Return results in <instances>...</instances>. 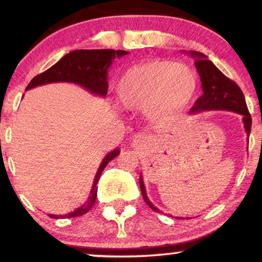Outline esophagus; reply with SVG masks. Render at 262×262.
<instances>
[{"label": "esophagus", "mask_w": 262, "mask_h": 262, "mask_svg": "<svg viewBox=\"0 0 262 262\" xmlns=\"http://www.w3.org/2000/svg\"><path fill=\"white\" fill-rule=\"evenodd\" d=\"M133 141L135 145H143V144H145L146 141H148V137L144 133H138L134 135Z\"/></svg>", "instance_id": "34e87169"}]
</instances>
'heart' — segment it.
I'll return each mask as SVG.
<instances>
[{
  "label": "heart",
  "instance_id": "heart-1",
  "mask_svg": "<svg viewBox=\"0 0 262 262\" xmlns=\"http://www.w3.org/2000/svg\"><path fill=\"white\" fill-rule=\"evenodd\" d=\"M197 87V75L189 66L171 60H150L129 68L117 91L127 110H146L151 121L166 122L191 104Z\"/></svg>",
  "mask_w": 262,
  "mask_h": 262
}]
</instances>
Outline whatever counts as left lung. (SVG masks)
Instances as JSON below:
<instances>
[{"instance_id":"obj_1","label":"left lung","mask_w":262,"mask_h":262,"mask_svg":"<svg viewBox=\"0 0 262 262\" xmlns=\"http://www.w3.org/2000/svg\"><path fill=\"white\" fill-rule=\"evenodd\" d=\"M189 55L194 58V66H196L198 75L201 77L203 91V95L189 110V114L201 113L203 111H230V112L242 114L249 141V135L251 130V116L248 111V106H246L244 93L240 90V87L234 81L228 79L204 54L191 50ZM139 185L141 194H143L146 204L155 212H160V209L156 208L146 196L145 185H144L141 175Z\"/></svg>"}]
</instances>
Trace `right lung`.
I'll list each match as a JSON object with an SVG mask.
<instances>
[{"label":"right lung","instance_id":"obj_1","mask_svg":"<svg viewBox=\"0 0 262 262\" xmlns=\"http://www.w3.org/2000/svg\"><path fill=\"white\" fill-rule=\"evenodd\" d=\"M128 52L125 50H113V49H96V50H74L53 65L52 68L48 69L47 71L35 76L27 90L34 89L37 86L47 85V83L54 82H70L79 85L87 90L90 93L100 97H106L108 90V69L112 65L113 60L116 58H122L127 55ZM119 149H114L104 156L102 160L100 167H98L97 173H96L93 185L90 192V196L87 201L80 208L75 209L74 212L68 213V214H49L50 218H74L79 215L85 214L92 208L95 203L96 197H97V183L100 181L102 171L107 166L108 162L113 160L116 156L119 155Z\"/></svg>","mask_w":262,"mask_h":262}]
</instances>
